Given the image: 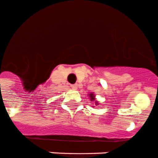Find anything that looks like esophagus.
<instances>
[{"label": "esophagus", "instance_id": "esophagus-1", "mask_svg": "<svg viewBox=\"0 0 158 158\" xmlns=\"http://www.w3.org/2000/svg\"><path fill=\"white\" fill-rule=\"evenodd\" d=\"M71 87H72V89H77V84H73V85H71Z\"/></svg>", "mask_w": 158, "mask_h": 158}]
</instances>
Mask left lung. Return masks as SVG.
<instances>
[{
    "label": "left lung",
    "instance_id": "obj_1",
    "mask_svg": "<svg viewBox=\"0 0 158 158\" xmlns=\"http://www.w3.org/2000/svg\"><path fill=\"white\" fill-rule=\"evenodd\" d=\"M89 98H90V101H94L95 100V96H94V93H90L89 94ZM95 105H99V103H98V101H95Z\"/></svg>",
    "mask_w": 158,
    "mask_h": 158
}]
</instances>
